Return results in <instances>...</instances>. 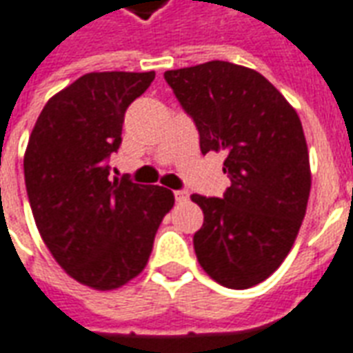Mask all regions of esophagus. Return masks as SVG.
I'll return each mask as SVG.
<instances>
[{"label": "esophagus", "mask_w": 353, "mask_h": 353, "mask_svg": "<svg viewBox=\"0 0 353 353\" xmlns=\"http://www.w3.org/2000/svg\"><path fill=\"white\" fill-rule=\"evenodd\" d=\"M174 199H176L179 203L188 201V192H186V190H176V192H174Z\"/></svg>", "instance_id": "1"}]
</instances>
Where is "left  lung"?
Masks as SVG:
<instances>
[{
    "mask_svg": "<svg viewBox=\"0 0 353 353\" xmlns=\"http://www.w3.org/2000/svg\"><path fill=\"white\" fill-rule=\"evenodd\" d=\"M199 131L203 154H225L223 197L194 194L203 228L194 235L208 276L246 290L276 271L297 239L310 195V163L297 112L254 69L207 61L165 71Z\"/></svg>",
    "mask_w": 353,
    "mask_h": 353,
    "instance_id": "left-lung-1",
    "label": "left lung"
}]
</instances>
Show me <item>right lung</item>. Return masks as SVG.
<instances>
[{
	"label": "right lung",
	"instance_id": "right-lung-1",
	"mask_svg": "<svg viewBox=\"0 0 353 353\" xmlns=\"http://www.w3.org/2000/svg\"><path fill=\"white\" fill-rule=\"evenodd\" d=\"M156 73L82 74L52 95L33 125L24 180L43 243L71 279L109 292L148 263L174 195L163 186L109 180L123 114Z\"/></svg>",
	"mask_w": 353,
	"mask_h": 353
}]
</instances>
